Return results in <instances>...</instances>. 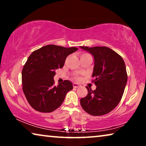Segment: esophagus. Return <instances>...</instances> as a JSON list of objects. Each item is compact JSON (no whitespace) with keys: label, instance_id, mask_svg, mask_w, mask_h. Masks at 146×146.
<instances>
[{"label":"esophagus","instance_id":"obj_1","mask_svg":"<svg viewBox=\"0 0 146 146\" xmlns=\"http://www.w3.org/2000/svg\"><path fill=\"white\" fill-rule=\"evenodd\" d=\"M80 86L78 84H76V83H74L73 84V87L74 88H79Z\"/></svg>","mask_w":146,"mask_h":146}]
</instances>
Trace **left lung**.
<instances>
[{"mask_svg":"<svg viewBox=\"0 0 146 146\" xmlns=\"http://www.w3.org/2000/svg\"><path fill=\"white\" fill-rule=\"evenodd\" d=\"M94 58L92 82L95 90L86 87L88 94L80 99L84 110L92 115H102L113 110L120 102L127 80L125 62L121 56L106 46H80Z\"/></svg>","mask_w":146,"mask_h":146,"instance_id":"obj_1","label":"left lung"}]
</instances>
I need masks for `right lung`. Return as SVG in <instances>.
<instances>
[{"mask_svg": "<svg viewBox=\"0 0 146 146\" xmlns=\"http://www.w3.org/2000/svg\"><path fill=\"white\" fill-rule=\"evenodd\" d=\"M78 48L46 45L29 56L22 71L23 90L28 102L35 110L52 112L60 106L72 84L64 80L54 85L56 69L64 66L66 58Z\"/></svg>", "mask_w": 146, "mask_h": 146, "instance_id": "add662e5", "label": "right lung"}]
</instances>
